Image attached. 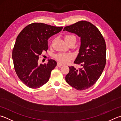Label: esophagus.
<instances>
[{"instance_id":"34e87169","label":"esophagus","mask_w":121,"mask_h":121,"mask_svg":"<svg viewBox=\"0 0 121 121\" xmlns=\"http://www.w3.org/2000/svg\"><path fill=\"white\" fill-rule=\"evenodd\" d=\"M63 65L62 64V63L59 62H58V63H57V66H58V67H61V66H62Z\"/></svg>"}]
</instances>
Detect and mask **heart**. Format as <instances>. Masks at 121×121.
<instances>
[{"mask_svg":"<svg viewBox=\"0 0 121 121\" xmlns=\"http://www.w3.org/2000/svg\"><path fill=\"white\" fill-rule=\"evenodd\" d=\"M65 41H69L71 40H75L76 41V37L72 35H67L65 37ZM56 58L59 62L62 63H67L71 60L72 58V55L69 53H60L56 55Z\"/></svg>","mask_w":121,"mask_h":121,"instance_id":"heart-1","label":"heart"}]
</instances>
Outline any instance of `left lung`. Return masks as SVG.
I'll return each mask as SVG.
<instances>
[{
    "mask_svg": "<svg viewBox=\"0 0 121 121\" xmlns=\"http://www.w3.org/2000/svg\"><path fill=\"white\" fill-rule=\"evenodd\" d=\"M72 33L80 38L79 53L74 63L81 67H69L65 80L79 91L89 88L100 77L106 64V43L99 30L89 22L82 21L65 26L63 31Z\"/></svg>",
    "mask_w": 121,
    "mask_h": 121,
    "instance_id": "obj_1",
    "label": "left lung"
}]
</instances>
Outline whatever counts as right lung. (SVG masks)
Instances as JSON below:
<instances>
[{"mask_svg":"<svg viewBox=\"0 0 121 121\" xmlns=\"http://www.w3.org/2000/svg\"><path fill=\"white\" fill-rule=\"evenodd\" d=\"M62 28L34 23L26 26L18 34L13 50L12 58L17 75L26 86L38 88L49 81L56 62L50 59L47 64L39 65V56L48 50V39Z\"/></svg>","mask_w":121,"mask_h":121,"instance_id":"right-lung-1","label":"right lung"}]
</instances>
